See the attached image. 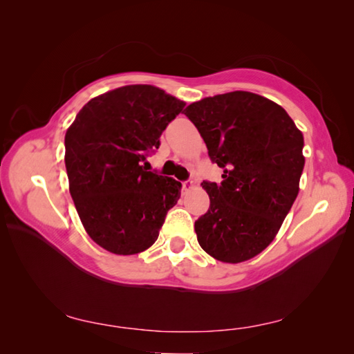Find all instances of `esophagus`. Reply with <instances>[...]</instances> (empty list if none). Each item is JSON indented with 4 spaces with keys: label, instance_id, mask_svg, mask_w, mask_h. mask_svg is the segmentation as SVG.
I'll use <instances>...</instances> for the list:
<instances>
[{
    "label": "esophagus",
    "instance_id": "obj_1",
    "mask_svg": "<svg viewBox=\"0 0 354 354\" xmlns=\"http://www.w3.org/2000/svg\"><path fill=\"white\" fill-rule=\"evenodd\" d=\"M192 187H194V183H192V181L190 180H186V181H181V190H183L185 192V194H186V192H189Z\"/></svg>",
    "mask_w": 354,
    "mask_h": 354
}]
</instances>
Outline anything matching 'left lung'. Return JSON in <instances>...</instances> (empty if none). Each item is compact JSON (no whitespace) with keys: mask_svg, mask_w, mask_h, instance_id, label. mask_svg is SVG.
<instances>
[{"mask_svg":"<svg viewBox=\"0 0 354 354\" xmlns=\"http://www.w3.org/2000/svg\"><path fill=\"white\" fill-rule=\"evenodd\" d=\"M223 168L220 185L202 181L209 208L195 221L202 250L223 263H242L274 239L299 190L304 138L274 102L232 91L189 104L183 112Z\"/></svg>","mask_w":354,"mask_h":354,"instance_id":"left-lung-1","label":"left lung"}]
</instances>
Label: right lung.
Segmentation results:
<instances>
[{
	"label": "right lung",
	"instance_id": "1",
	"mask_svg": "<svg viewBox=\"0 0 354 354\" xmlns=\"http://www.w3.org/2000/svg\"><path fill=\"white\" fill-rule=\"evenodd\" d=\"M185 106L153 85H125L91 99L68 128L71 196L84 229L106 251L147 250L180 199L181 183L140 162Z\"/></svg>",
	"mask_w": 354,
	"mask_h": 354
}]
</instances>
